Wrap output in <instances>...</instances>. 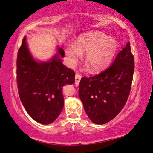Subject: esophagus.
Returning a JSON list of instances; mask_svg holds the SVG:
<instances>
[{
    "label": "esophagus",
    "instance_id": "34e87169",
    "mask_svg": "<svg viewBox=\"0 0 153 153\" xmlns=\"http://www.w3.org/2000/svg\"><path fill=\"white\" fill-rule=\"evenodd\" d=\"M82 78V76L80 74H79L78 73H76V76H75V83L77 86H78L79 84V82H80V79Z\"/></svg>",
    "mask_w": 153,
    "mask_h": 153
}]
</instances>
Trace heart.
Listing matches in <instances>:
<instances>
[{"label":"heart","mask_w":153,"mask_h":153,"mask_svg":"<svg viewBox=\"0 0 153 153\" xmlns=\"http://www.w3.org/2000/svg\"><path fill=\"white\" fill-rule=\"evenodd\" d=\"M118 48L114 38L110 37L100 31L87 33L79 36L76 43H69L65 48L69 61L76 63L85 53L84 59L93 71H100L110 63ZM86 65V67H88Z\"/></svg>","instance_id":"heart-1"}]
</instances>
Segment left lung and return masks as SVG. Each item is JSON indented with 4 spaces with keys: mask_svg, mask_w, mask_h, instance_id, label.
<instances>
[{
    "mask_svg": "<svg viewBox=\"0 0 153 153\" xmlns=\"http://www.w3.org/2000/svg\"><path fill=\"white\" fill-rule=\"evenodd\" d=\"M133 72L134 58L129 42L107 69L82 77L79 97L92 122L105 124L119 114L129 97Z\"/></svg>",
    "mask_w": 153,
    "mask_h": 153,
    "instance_id": "8db88e82",
    "label": "left lung"
}]
</instances>
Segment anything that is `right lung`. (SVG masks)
Listing matches in <instances>:
<instances>
[{"label": "right lung", "mask_w": 153, "mask_h": 153, "mask_svg": "<svg viewBox=\"0 0 153 153\" xmlns=\"http://www.w3.org/2000/svg\"><path fill=\"white\" fill-rule=\"evenodd\" d=\"M58 54L49 62H37L29 52L26 37L17 56V84L22 103L33 119L43 125L50 124L60 115L64 106L62 88L75 81V72L62 63Z\"/></svg>", "instance_id": "obj_1"}]
</instances>
